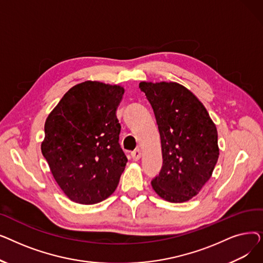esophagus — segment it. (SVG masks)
Masks as SVG:
<instances>
[{"label":"esophagus","instance_id":"obj_1","mask_svg":"<svg viewBox=\"0 0 263 263\" xmlns=\"http://www.w3.org/2000/svg\"><path fill=\"white\" fill-rule=\"evenodd\" d=\"M141 156H142V154H141L140 149H135L131 153V157H132L133 161H139L141 159Z\"/></svg>","mask_w":263,"mask_h":263}]
</instances>
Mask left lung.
Instances as JSON below:
<instances>
[{"label":"left lung","instance_id":"1","mask_svg":"<svg viewBox=\"0 0 263 263\" xmlns=\"http://www.w3.org/2000/svg\"><path fill=\"white\" fill-rule=\"evenodd\" d=\"M161 137L163 165L151 185L170 202L197 195L218 159L217 130L197 97L176 82H141Z\"/></svg>","mask_w":263,"mask_h":263}]
</instances>
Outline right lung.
<instances>
[{
	"mask_svg": "<svg viewBox=\"0 0 263 263\" xmlns=\"http://www.w3.org/2000/svg\"><path fill=\"white\" fill-rule=\"evenodd\" d=\"M124 89L85 81L69 89L45 123L41 153L66 196L93 204L116 190L128 159L116 109Z\"/></svg>",
	"mask_w": 263,
	"mask_h": 263,
	"instance_id": "1",
	"label": "right lung"
}]
</instances>
